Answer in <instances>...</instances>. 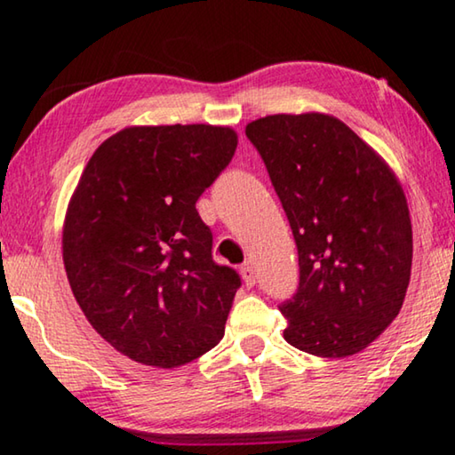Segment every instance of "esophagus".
Listing matches in <instances>:
<instances>
[{
    "instance_id": "1",
    "label": "esophagus",
    "mask_w": 455,
    "mask_h": 455,
    "mask_svg": "<svg viewBox=\"0 0 455 455\" xmlns=\"http://www.w3.org/2000/svg\"><path fill=\"white\" fill-rule=\"evenodd\" d=\"M242 279H244V283L248 285V288H252L254 283H257V275H254V267L251 263H244L242 265Z\"/></svg>"
}]
</instances>
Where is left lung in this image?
<instances>
[{
	"mask_svg": "<svg viewBox=\"0 0 455 455\" xmlns=\"http://www.w3.org/2000/svg\"><path fill=\"white\" fill-rule=\"evenodd\" d=\"M246 136L298 248L300 282L279 304L285 341L321 358L364 350L400 313L410 283L412 223L400 182L338 117L267 116Z\"/></svg>",
	"mask_w": 455,
	"mask_h": 455,
	"instance_id": "left-lung-1",
	"label": "left lung"
}]
</instances>
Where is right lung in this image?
<instances>
[{
    "mask_svg": "<svg viewBox=\"0 0 455 455\" xmlns=\"http://www.w3.org/2000/svg\"><path fill=\"white\" fill-rule=\"evenodd\" d=\"M235 147L223 126H132L80 176L64 223L68 282L95 331L136 363L173 369L223 338L242 279L213 260L196 201Z\"/></svg>",
    "mask_w": 455,
    "mask_h": 455,
    "instance_id": "1",
    "label": "right lung"
}]
</instances>
